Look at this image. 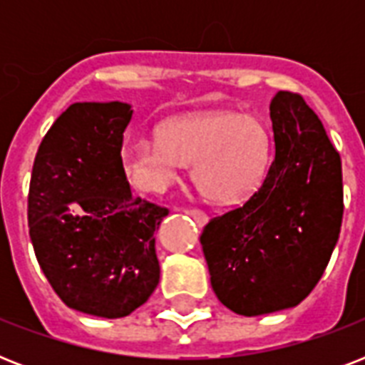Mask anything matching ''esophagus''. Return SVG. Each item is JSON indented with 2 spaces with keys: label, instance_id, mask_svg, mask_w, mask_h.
Returning a JSON list of instances; mask_svg holds the SVG:
<instances>
[{
  "label": "esophagus",
  "instance_id": "esophagus-1",
  "mask_svg": "<svg viewBox=\"0 0 365 365\" xmlns=\"http://www.w3.org/2000/svg\"><path fill=\"white\" fill-rule=\"evenodd\" d=\"M187 216H191L195 220V222L199 223V225H205L206 220H208V216H206V212L199 210V208H187V210H183Z\"/></svg>",
  "mask_w": 365,
  "mask_h": 365
}]
</instances>
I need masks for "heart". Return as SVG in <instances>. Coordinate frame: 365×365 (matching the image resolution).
<instances>
[{"label": "heart", "mask_w": 365, "mask_h": 365, "mask_svg": "<svg viewBox=\"0 0 365 365\" xmlns=\"http://www.w3.org/2000/svg\"><path fill=\"white\" fill-rule=\"evenodd\" d=\"M271 160V136L254 115L200 111L159 126V138H132L121 166L132 187L165 193L193 165V182L216 205H239L257 191Z\"/></svg>", "instance_id": "obj_1"}]
</instances>
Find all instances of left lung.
<instances>
[{
    "label": "left lung",
    "mask_w": 365,
    "mask_h": 365,
    "mask_svg": "<svg viewBox=\"0 0 365 365\" xmlns=\"http://www.w3.org/2000/svg\"><path fill=\"white\" fill-rule=\"evenodd\" d=\"M274 159L242 206L200 235L214 294L242 317L299 305L328 267L343 222L341 157L301 94L271 100Z\"/></svg>",
    "instance_id": "obj_1"
}]
</instances>
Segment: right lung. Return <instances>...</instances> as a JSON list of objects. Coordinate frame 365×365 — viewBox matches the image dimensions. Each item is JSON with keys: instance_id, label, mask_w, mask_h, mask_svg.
<instances>
[{"instance_id": "1", "label": "right lung", "mask_w": 365, "mask_h": 365, "mask_svg": "<svg viewBox=\"0 0 365 365\" xmlns=\"http://www.w3.org/2000/svg\"><path fill=\"white\" fill-rule=\"evenodd\" d=\"M125 102H77L37 149L28 225L37 263L70 309L128 317L159 284L155 233L166 208L132 197L121 166Z\"/></svg>"}]
</instances>
